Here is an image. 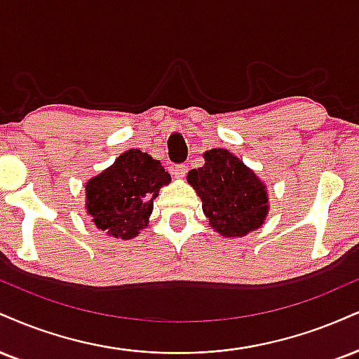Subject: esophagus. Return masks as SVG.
<instances>
[{
	"label": "esophagus",
	"instance_id": "esophagus-1",
	"mask_svg": "<svg viewBox=\"0 0 359 359\" xmlns=\"http://www.w3.org/2000/svg\"><path fill=\"white\" fill-rule=\"evenodd\" d=\"M189 172V167L185 163H177V165L172 167V174H174L177 179H182V177Z\"/></svg>",
	"mask_w": 359,
	"mask_h": 359
}]
</instances>
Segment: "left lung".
Segmentation results:
<instances>
[{
	"mask_svg": "<svg viewBox=\"0 0 359 359\" xmlns=\"http://www.w3.org/2000/svg\"><path fill=\"white\" fill-rule=\"evenodd\" d=\"M205 163L192 168L187 182L197 191L210 226L224 237H243L259 229L267 214L266 185L226 149L204 154Z\"/></svg>",
	"mask_w": 359,
	"mask_h": 359,
	"instance_id": "obj_1",
	"label": "left lung"
}]
</instances>
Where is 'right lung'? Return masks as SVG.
<instances>
[{
    "label": "right lung",
    "instance_id": "obj_1",
    "mask_svg": "<svg viewBox=\"0 0 359 359\" xmlns=\"http://www.w3.org/2000/svg\"><path fill=\"white\" fill-rule=\"evenodd\" d=\"M170 182L162 163L132 149L86 184V210L95 226L118 239H132L149 224L154 198Z\"/></svg>",
    "mask_w": 359,
    "mask_h": 359
}]
</instances>
